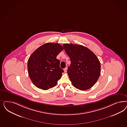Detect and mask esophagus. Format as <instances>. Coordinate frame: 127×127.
<instances>
[{
    "mask_svg": "<svg viewBox=\"0 0 127 127\" xmlns=\"http://www.w3.org/2000/svg\"><path fill=\"white\" fill-rule=\"evenodd\" d=\"M64 72H66L67 71V67L65 68L64 69Z\"/></svg>",
    "mask_w": 127,
    "mask_h": 127,
    "instance_id": "34e87169",
    "label": "esophagus"
}]
</instances>
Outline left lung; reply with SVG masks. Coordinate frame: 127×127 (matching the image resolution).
Returning <instances> with one entry per match:
<instances>
[{
  "label": "left lung",
  "instance_id": "left-lung-1",
  "mask_svg": "<svg viewBox=\"0 0 127 127\" xmlns=\"http://www.w3.org/2000/svg\"><path fill=\"white\" fill-rule=\"evenodd\" d=\"M71 61L67 73L73 86L79 90L90 89L97 81L100 74V63L91 50L81 45H63Z\"/></svg>",
  "mask_w": 127,
  "mask_h": 127
}]
</instances>
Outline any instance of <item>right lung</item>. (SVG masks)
<instances>
[{
  "mask_svg": "<svg viewBox=\"0 0 127 127\" xmlns=\"http://www.w3.org/2000/svg\"><path fill=\"white\" fill-rule=\"evenodd\" d=\"M64 49L62 45L49 42L36 49L28 62L29 76L38 88L48 90L56 86L64 70L60 67L57 55Z\"/></svg>",
  "mask_w": 127,
  "mask_h": 127,
  "instance_id": "right-lung-1",
  "label": "right lung"
}]
</instances>
